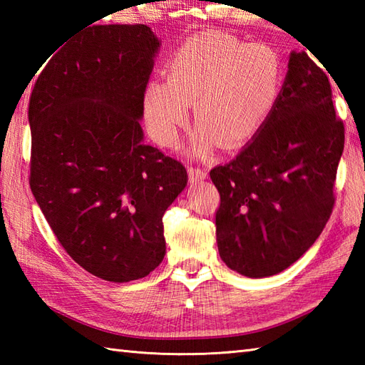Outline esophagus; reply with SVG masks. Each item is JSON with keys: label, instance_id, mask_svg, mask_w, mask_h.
<instances>
[{"label": "esophagus", "instance_id": "obj_1", "mask_svg": "<svg viewBox=\"0 0 365 365\" xmlns=\"http://www.w3.org/2000/svg\"><path fill=\"white\" fill-rule=\"evenodd\" d=\"M188 174H190V182H191V183L205 180L207 175H208L207 169L199 168V166H190V168H188Z\"/></svg>", "mask_w": 365, "mask_h": 365}]
</instances>
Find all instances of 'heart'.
Returning a JSON list of instances; mask_svg holds the SVG:
<instances>
[{"label":"heart","mask_w":365,"mask_h":365,"mask_svg":"<svg viewBox=\"0 0 365 365\" xmlns=\"http://www.w3.org/2000/svg\"><path fill=\"white\" fill-rule=\"evenodd\" d=\"M281 88V61L269 46L224 34L190 38L165 67V83L144 91L143 108L155 141L173 145L192 105L199 123L191 150L234 149L267 120Z\"/></svg>","instance_id":"1"}]
</instances>
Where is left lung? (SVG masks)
<instances>
[{"label":"left lung","mask_w":365,"mask_h":365,"mask_svg":"<svg viewBox=\"0 0 365 365\" xmlns=\"http://www.w3.org/2000/svg\"><path fill=\"white\" fill-rule=\"evenodd\" d=\"M344 141L327 73L292 51L267 120L237 158L210 170L221 196L216 243L230 269L273 276L315 243L334 207Z\"/></svg>","instance_id":"1"}]
</instances>
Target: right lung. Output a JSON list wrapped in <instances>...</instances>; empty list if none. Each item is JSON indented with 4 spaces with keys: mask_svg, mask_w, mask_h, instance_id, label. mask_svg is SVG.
<instances>
[{
    "mask_svg": "<svg viewBox=\"0 0 365 365\" xmlns=\"http://www.w3.org/2000/svg\"><path fill=\"white\" fill-rule=\"evenodd\" d=\"M160 45L147 25L88 26L53 54L29 98L31 191L66 252L110 282L163 262V215L188 182L139 123Z\"/></svg>",
    "mask_w": 365,
    "mask_h": 365,
    "instance_id": "obj_1",
    "label": "right lung"
}]
</instances>
